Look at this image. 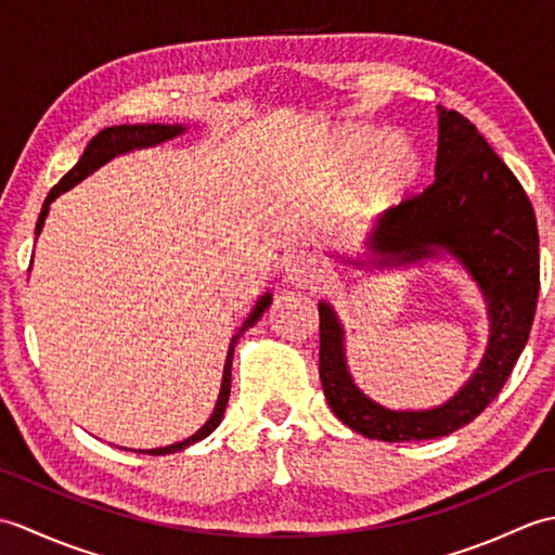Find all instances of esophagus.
Listing matches in <instances>:
<instances>
[{
    "instance_id": "1",
    "label": "esophagus",
    "mask_w": 555,
    "mask_h": 555,
    "mask_svg": "<svg viewBox=\"0 0 555 555\" xmlns=\"http://www.w3.org/2000/svg\"><path fill=\"white\" fill-rule=\"evenodd\" d=\"M286 274L296 286H314L326 274V267L320 255L314 253H296L291 255L286 264Z\"/></svg>"
}]
</instances>
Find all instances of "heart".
<instances>
[{"instance_id": "obj_1", "label": "heart", "mask_w": 555, "mask_h": 555, "mask_svg": "<svg viewBox=\"0 0 555 555\" xmlns=\"http://www.w3.org/2000/svg\"><path fill=\"white\" fill-rule=\"evenodd\" d=\"M332 162L346 176L356 173V188L364 205L386 209L400 203L422 173L417 147L403 135H386L374 126L340 128L332 145Z\"/></svg>"}]
</instances>
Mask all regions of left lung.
Instances as JSON below:
<instances>
[{
	"label": "left lung",
	"instance_id": "obj_1",
	"mask_svg": "<svg viewBox=\"0 0 555 555\" xmlns=\"http://www.w3.org/2000/svg\"><path fill=\"white\" fill-rule=\"evenodd\" d=\"M384 262L420 259L436 245L451 250L489 302L491 340L481 367L453 400L436 410L393 412L360 393L344 360V332L320 305V379L334 415L367 439L422 441L446 436L487 410L529 338L539 298V231L534 207L505 162L455 109H439L436 179L391 207L367 241Z\"/></svg>",
	"mask_w": 555,
	"mask_h": 555
}]
</instances>
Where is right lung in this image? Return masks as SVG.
I'll return each instance as SVG.
<instances>
[{"instance_id":"1","label":"right lung","mask_w":555,"mask_h":555,"mask_svg":"<svg viewBox=\"0 0 555 555\" xmlns=\"http://www.w3.org/2000/svg\"><path fill=\"white\" fill-rule=\"evenodd\" d=\"M183 131L181 126H162V124H150V126H112V128H104V131H100L95 138L90 140L86 152H82L80 162L76 164L74 169H70L62 181H59L50 195H47L44 205H42V211H40V219H38V227H35V233L42 231V223H44V217H47V205L52 203V199L64 193L66 188H70L74 183H78L80 179H86V176L98 169L100 164H104L107 159H112L114 155H119V152H126V150H133V147H143V145H157L162 143V140H169L173 135H179ZM269 305V296H264L262 300L257 302V308L253 310L250 320L245 322L243 332L247 326H253L259 317L264 314ZM235 340H238V336H235L231 340V348H229V356H227V364H223V382H221V391H219V400L215 405V412H211V417L207 420V424L203 429H199L197 434H193L191 439H185L181 443H173V446H167V448H152V451H140V453H150V455H167V453H176V451H183L185 446H191L199 439H205V436H209L211 431H215L219 427V422L223 417V410H227V403H229V396H231V358H233V348H235Z\"/></svg>"}]
</instances>
